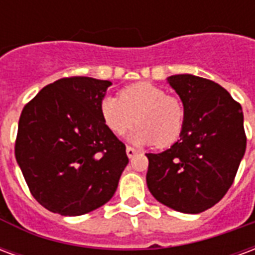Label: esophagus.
I'll return each mask as SVG.
<instances>
[{"mask_svg": "<svg viewBox=\"0 0 255 255\" xmlns=\"http://www.w3.org/2000/svg\"><path fill=\"white\" fill-rule=\"evenodd\" d=\"M126 151H127V155H128V158H132L133 155L136 154L138 151L136 150L133 149V147H131V146H127V149H126Z\"/></svg>", "mask_w": 255, "mask_h": 255, "instance_id": "34e87169", "label": "esophagus"}]
</instances>
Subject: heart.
I'll return each instance as SVG.
<instances>
[{"instance_id":"obj_1","label":"heart","mask_w":255,"mask_h":255,"mask_svg":"<svg viewBox=\"0 0 255 255\" xmlns=\"http://www.w3.org/2000/svg\"><path fill=\"white\" fill-rule=\"evenodd\" d=\"M100 113L106 127L116 135L124 133L136 122L138 127L128 135V140L135 144L154 143L157 147L177 142L186 124L182 101L150 82L128 86L119 98L104 97Z\"/></svg>"}]
</instances>
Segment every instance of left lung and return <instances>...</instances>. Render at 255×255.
<instances>
[{
	"label": "left lung",
	"instance_id": "1",
	"mask_svg": "<svg viewBox=\"0 0 255 255\" xmlns=\"http://www.w3.org/2000/svg\"><path fill=\"white\" fill-rule=\"evenodd\" d=\"M186 109L180 139L149 153L146 183L153 197L176 212L201 213L232 186L246 151L242 106L220 84L194 75L166 79Z\"/></svg>",
	"mask_w": 255,
	"mask_h": 255
}]
</instances>
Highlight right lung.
<instances>
[{"label":"right lung","mask_w":255,"mask_h":255,"mask_svg":"<svg viewBox=\"0 0 255 255\" xmlns=\"http://www.w3.org/2000/svg\"><path fill=\"white\" fill-rule=\"evenodd\" d=\"M111 86L86 76L60 79L21 112L16 161L32 197L53 213H90L116 192L128 157L100 113Z\"/></svg>","instance_id":"obj_1"}]
</instances>
